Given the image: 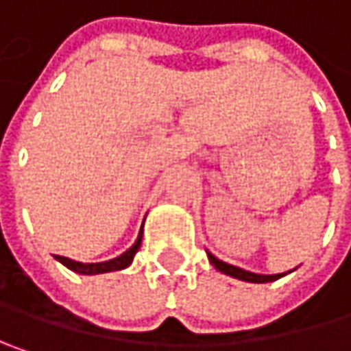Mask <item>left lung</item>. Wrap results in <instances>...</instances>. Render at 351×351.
<instances>
[{"label": "left lung", "mask_w": 351, "mask_h": 351, "mask_svg": "<svg viewBox=\"0 0 351 351\" xmlns=\"http://www.w3.org/2000/svg\"><path fill=\"white\" fill-rule=\"evenodd\" d=\"M207 256H209V262H211L217 270H221V272H226V274H230V276H234V278L245 280V282H272V280L285 276V274H254V272L242 270V268H238V266H232V264L221 262L219 258H215V256L209 254V252H207Z\"/></svg>", "instance_id": "left-lung-1"}]
</instances>
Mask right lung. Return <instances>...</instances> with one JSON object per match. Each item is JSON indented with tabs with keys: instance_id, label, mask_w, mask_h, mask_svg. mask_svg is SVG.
Returning <instances> with one entry per match:
<instances>
[{
	"instance_id": "1",
	"label": "right lung",
	"mask_w": 351,
	"mask_h": 351,
	"mask_svg": "<svg viewBox=\"0 0 351 351\" xmlns=\"http://www.w3.org/2000/svg\"><path fill=\"white\" fill-rule=\"evenodd\" d=\"M140 244H142V232L136 240V244L132 245L130 250H125L121 256L113 258V260H107V262H95V264H83V262H75L71 258H64V256H56L58 262H62L69 270L73 272H79V274H104V272H111V270H121L125 266L132 264L136 252L140 250Z\"/></svg>"
}]
</instances>
